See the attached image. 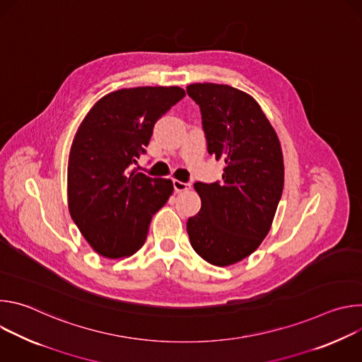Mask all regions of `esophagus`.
Returning a JSON list of instances; mask_svg holds the SVG:
<instances>
[{
    "instance_id": "34e87169",
    "label": "esophagus",
    "mask_w": 362,
    "mask_h": 362,
    "mask_svg": "<svg viewBox=\"0 0 362 362\" xmlns=\"http://www.w3.org/2000/svg\"><path fill=\"white\" fill-rule=\"evenodd\" d=\"M190 183L187 182H180V180H173V187H175V192H185L187 189H190Z\"/></svg>"
}]
</instances>
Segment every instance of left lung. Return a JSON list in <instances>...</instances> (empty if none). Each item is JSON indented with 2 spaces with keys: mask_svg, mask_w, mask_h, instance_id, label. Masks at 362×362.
<instances>
[{
  "mask_svg": "<svg viewBox=\"0 0 362 362\" xmlns=\"http://www.w3.org/2000/svg\"><path fill=\"white\" fill-rule=\"evenodd\" d=\"M186 90L200 107L209 154L225 162L221 183H194L202 208L186 228L199 256L229 267L255 252L272 226L284 189L282 148L247 93L214 83Z\"/></svg>",
  "mask_w": 362,
  "mask_h": 362,
  "instance_id": "obj_1",
  "label": "left lung"
}]
</instances>
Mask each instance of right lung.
Segmentation results:
<instances>
[{
	"label": "right lung",
	"instance_id": "add662e5",
	"mask_svg": "<svg viewBox=\"0 0 362 362\" xmlns=\"http://www.w3.org/2000/svg\"><path fill=\"white\" fill-rule=\"evenodd\" d=\"M183 97L176 86L122 88L101 97L78 126L69 158V211L98 255L119 259L136 253L151 216L172 196L170 179H151L132 166L154 123Z\"/></svg>",
	"mask_w": 362,
	"mask_h": 362
}]
</instances>
